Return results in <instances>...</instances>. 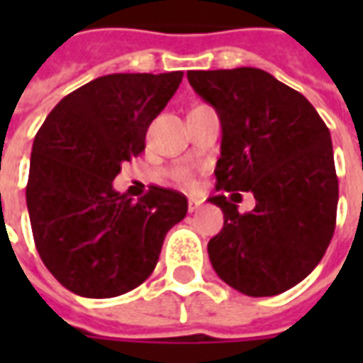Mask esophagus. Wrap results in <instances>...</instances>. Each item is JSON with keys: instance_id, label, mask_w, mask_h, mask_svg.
I'll list each match as a JSON object with an SVG mask.
<instances>
[{"instance_id": "1", "label": "esophagus", "mask_w": 363, "mask_h": 363, "mask_svg": "<svg viewBox=\"0 0 363 363\" xmlns=\"http://www.w3.org/2000/svg\"><path fill=\"white\" fill-rule=\"evenodd\" d=\"M200 200L198 198H189V212H196L198 208H200Z\"/></svg>"}]
</instances>
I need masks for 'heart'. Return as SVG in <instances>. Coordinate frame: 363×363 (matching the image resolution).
I'll return each instance as SVG.
<instances>
[{
	"label": "heart",
	"mask_w": 363,
	"mask_h": 363,
	"mask_svg": "<svg viewBox=\"0 0 363 363\" xmlns=\"http://www.w3.org/2000/svg\"><path fill=\"white\" fill-rule=\"evenodd\" d=\"M174 179L179 182H182V184H194V177H192V173H190L189 169H179L177 173H174Z\"/></svg>",
	"instance_id": "1"
}]
</instances>
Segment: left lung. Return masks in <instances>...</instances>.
<instances>
[{"mask_svg":"<svg viewBox=\"0 0 363 363\" xmlns=\"http://www.w3.org/2000/svg\"><path fill=\"white\" fill-rule=\"evenodd\" d=\"M186 77L220 116L216 189L252 192L257 200L252 212L239 213L223 194L208 198L223 212V228L208 243L213 270L245 296H278L311 274L335 233L338 179L330 132L301 93L264 69Z\"/></svg>","mask_w":363,"mask_h":363,"instance_id":"obj_1","label":"left lung"}]
</instances>
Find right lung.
<instances>
[{
	"label": "right lung",
	"instance_id": "obj_1",
	"mask_svg": "<svg viewBox=\"0 0 363 363\" xmlns=\"http://www.w3.org/2000/svg\"><path fill=\"white\" fill-rule=\"evenodd\" d=\"M181 82L182 72L96 77L64 96L36 132L27 182L36 251L77 296L106 299L138 288L167 231L186 216L177 190L151 184L134 202L112 189Z\"/></svg>",
	"mask_w": 363,
	"mask_h": 363
}]
</instances>
